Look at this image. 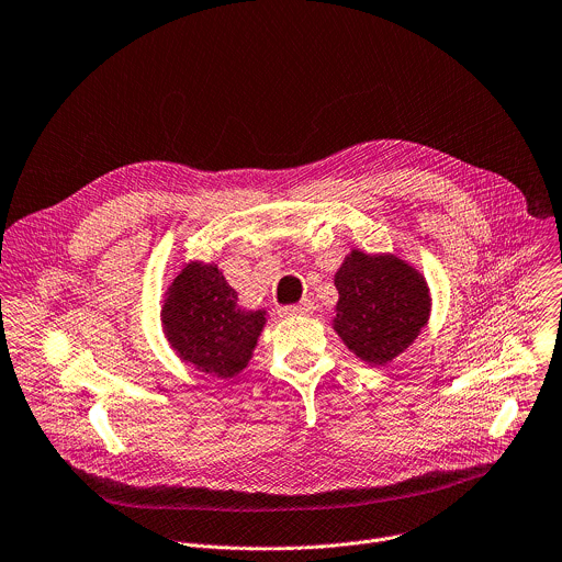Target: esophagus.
Listing matches in <instances>:
<instances>
[{
    "label": "esophagus",
    "instance_id": "34e87169",
    "mask_svg": "<svg viewBox=\"0 0 562 562\" xmlns=\"http://www.w3.org/2000/svg\"><path fill=\"white\" fill-rule=\"evenodd\" d=\"M313 302L311 300H302L300 304H293V306H284L282 308V315L286 317H295V315H311L313 313Z\"/></svg>",
    "mask_w": 562,
    "mask_h": 562
}]
</instances>
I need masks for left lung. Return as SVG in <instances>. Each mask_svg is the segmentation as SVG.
Masks as SVG:
<instances>
[{"mask_svg": "<svg viewBox=\"0 0 562 562\" xmlns=\"http://www.w3.org/2000/svg\"><path fill=\"white\" fill-rule=\"evenodd\" d=\"M339 291L333 326L366 363L385 366L407 350L429 319L425 278L396 256L352 249L335 273Z\"/></svg>", "mask_w": 562, "mask_h": 562, "instance_id": "8db88e82", "label": "left lung"}]
</instances>
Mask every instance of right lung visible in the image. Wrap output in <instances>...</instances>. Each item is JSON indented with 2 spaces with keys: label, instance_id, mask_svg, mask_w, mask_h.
Instances as JSON below:
<instances>
[{
  "label": "right lung",
  "instance_id": "right-lung-1",
  "mask_svg": "<svg viewBox=\"0 0 562 562\" xmlns=\"http://www.w3.org/2000/svg\"><path fill=\"white\" fill-rule=\"evenodd\" d=\"M265 315L238 306V293L216 265L188 262L166 293L161 324L166 339L186 363L232 379L247 368Z\"/></svg>",
  "mask_w": 562,
  "mask_h": 562
}]
</instances>
